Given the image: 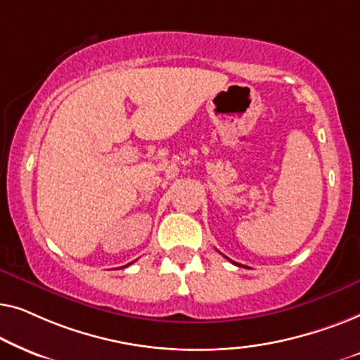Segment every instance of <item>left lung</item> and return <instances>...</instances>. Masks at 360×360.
Segmentation results:
<instances>
[{"instance_id":"obj_1","label":"left lung","mask_w":360,"mask_h":360,"mask_svg":"<svg viewBox=\"0 0 360 360\" xmlns=\"http://www.w3.org/2000/svg\"><path fill=\"white\" fill-rule=\"evenodd\" d=\"M234 265H238V267H243V265H240V264H236V262H233Z\"/></svg>"}]
</instances>
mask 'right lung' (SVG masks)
<instances>
[{
    "label": "right lung",
    "mask_w": 360,
    "mask_h": 360,
    "mask_svg": "<svg viewBox=\"0 0 360 360\" xmlns=\"http://www.w3.org/2000/svg\"><path fill=\"white\" fill-rule=\"evenodd\" d=\"M131 264H132V262H131ZM127 265H129V264H127Z\"/></svg>",
    "instance_id": "right-lung-1"
}]
</instances>
